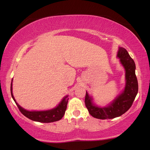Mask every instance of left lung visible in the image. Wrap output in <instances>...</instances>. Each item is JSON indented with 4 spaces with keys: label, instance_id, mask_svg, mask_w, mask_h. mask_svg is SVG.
Masks as SVG:
<instances>
[{
    "label": "left lung",
    "instance_id": "1",
    "mask_svg": "<svg viewBox=\"0 0 150 150\" xmlns=\"http://www.w3.org/2000/svg\"><path fill=\"white\" fill-rule=\"evenodd\" d=\"M121 64L125 69L126 85L124 91L109 106L99 107L94 104L93 98L87 93L85 97V104L92 117L98 119H111L120 117L126 113L134 101L138 93V81L135 75V64L124 47H119L117 53Z\"/></svg>",
    "mask_w": 150,
    "mask_h": 150
}]
</instances>
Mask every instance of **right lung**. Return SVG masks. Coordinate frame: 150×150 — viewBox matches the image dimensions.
Listing matches in <instances>:
<instances>
[{
  "instance_id": "right-lung-1",
  "label": "right lung",
  "mask_w": 150,
  "mask_h": 150,
  "mask_svg": "<svg viewBox=\"0 0 150 150\" xmlns=\"http://www.w3.org/2000/svg\"><path fill=\"white\" fill-rule=\"evenodd\" d=\"M12 81L11 83V97L17 104L19 110L25 117L32 120L44 123L55 122V121L60 120L63 117L64 115L65 114L67 104H68L69 99L68 95H66L64 97L58 106L52 110L46 111H28L20 106V105H18V104L16 102L13 95L12 93Z\"/></svg>"
}]
</instances>
